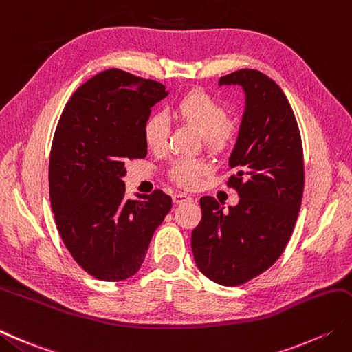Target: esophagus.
<instances>
[{
	"label": "esophagus",
	"instance_id": "obj_1",
	"mask_svg": "<svg viewBox=\"0 0 352 352\" xmlns=\"http://www.w3.org/2000/svg\"><path fill=\"white\" fill-rule=\"evenodd\" d=\"M172 199H174L175 204H180V203H184V201H190V197L189 195H184V194H174L172 195Z\"/></svg>",
	"mask_w": 352,
	"mask_h": 352
}]
</instances>
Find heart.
Masks as SVG:
<instances>
[{
  "label": "heart",
  "instance_id": "1",
  "mask_svg": "<svg viewBox=\"0 0 352 352\" xmlns=\"http://www.w3.org/2000/svg\"><path fill=\"white\" fill-rule=\"evenodd\" d=\"M172 114L188 125L194 126L203 135L204 143L213 151L229 149L238 137V123L226 117V109L215 98L204 91H190L182 96ZM169 122L163 114L149 116L143 125V139L151 151H162L168 143ZM210 172V164L204 158L182 157L170 164L172 182L186 189H194L203 177Z\"/></svg>",
  "mask_w": 352,
  "mask_h": 352
}]
</instances>
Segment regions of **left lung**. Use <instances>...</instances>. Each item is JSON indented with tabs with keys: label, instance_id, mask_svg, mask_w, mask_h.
Masks as SVG:
<instances>
[{
	"label": "left lung",
	"instance_id": "left-lung-1",
	"mask_svg": "<svg viewBox=\"0 0 352 352\" xmlns=\"http://www.w3.org/2000/svg\"><path fill=\"white\" fill-rule=\"evenodd\" d=\"M241 85L245 111L229 164L227 186L241 197L223 212L201 197V221L192 230V252L204 276L226 287L245 284L268 270L294 230L304 195V149L287 96L258 70L233 72L219 85Z\"/></svg>",
	"mask_w": 352,
	"mask_h": 352
}]
</instances>
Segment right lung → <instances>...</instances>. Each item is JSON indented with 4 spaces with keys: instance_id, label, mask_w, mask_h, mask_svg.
<instances>
[{
    "instance_id": "add662e5",
    "label": "right lung",
    "mask_w": 352,
    "mask_h": 352,
    "mask_svg": "<svg viewBox=\"0 0 352 352\" xmlns=\"http://www.w3.org/2000/svg\"><path fill=\"white\" fill-rule=\"evenodd\" d=\"M164 89L111 68L76 89L59 117L48 163L54 223L72 258L96 279L117 282L139 272L172 208L160 189L128 199L122 182L125 163L146 157L143 125Z\"/></svg>"
}]
</instances>
